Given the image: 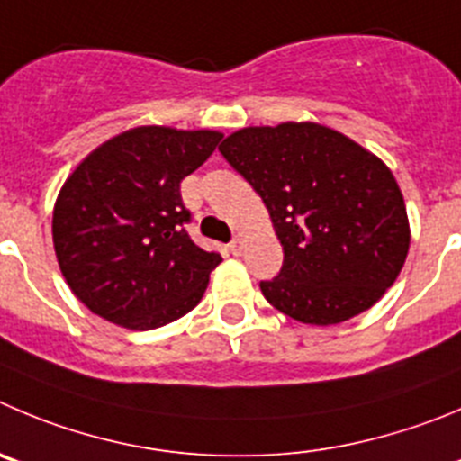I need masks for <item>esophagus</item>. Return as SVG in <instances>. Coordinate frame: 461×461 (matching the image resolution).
I'll return each mask as SVG.
<instances>
[{
  "instance_id": "34e87169",
  "label": "esophagus",
  "mask_w": 461,
  "mask_h": 461,
  "mask_svg": "<svg viewBox=\"0 0 461 461\" xmlns=\"http://www.w3.org/2000/svg\"><path fill=\"white\" fill-rule=\"evenodd\" d=\"M230 250H231V255H236V257H239L240 252H243V239H240V236H236V239L231 240Z\"/></svg>"
}]
</instances>
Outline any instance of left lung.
<instances>
[{
    "mask_svg": "<svg viewBox=\"0 0 461 461\" xmlns=\"http://www.w3.org/2000/svg\"><path fill=\"white\" fill-rule=\"evenodd\" d=\"M264 200L282 270L264 298L304 325H339L371 309L410 252V218L391 167L318 122L243 127L218 148Z\"/></svg>",
    "mask_w": 461,
    "mask_h": 461,
    "instance_id": "left-lung-1",
    "label": "left lung"
}]
</instances>
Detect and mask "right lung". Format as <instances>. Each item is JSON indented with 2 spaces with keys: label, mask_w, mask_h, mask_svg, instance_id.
<instances>
[{
  "label": "right lung",
  "mask_w": 461,
  "mask_h": 461,
  "mask_svg": "<svg viewBox=\"0 0 461 461\" xmlns=\"http://www.w3.org/2000/svg\"><path fill=\"white\" fill-rule=\"evenodd\" d=\"M216 129L143 124L118 133L68 175L51 216L63 279L79 303L127 330L191 312L222 261L184 230L179 184L221 143Z\"/></svg>",
  "instance_id": "obj_1"
}]
</instances>
